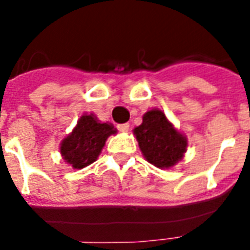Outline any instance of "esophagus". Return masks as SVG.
Returning <instances> with one entry per match:
<instances>
[{"label":"esophagus","instance_id":"esophagus-1","mask_svg":"<svg viewBox=\"0 0 250 250\" xmlns=\"http://www.w3.org/2000/svg\"><path fill=\"white\" fill-rule=\"evenodd\" d=\"M118 129L122 132H127L129 129V123H123V125H118Z\"/></svg>","mask_w":250,"mask_h":250}]
</instances>
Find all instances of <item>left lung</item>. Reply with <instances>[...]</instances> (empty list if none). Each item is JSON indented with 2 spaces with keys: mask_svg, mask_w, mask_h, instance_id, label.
Masks as SVG:
<instances>
[{
  "mask_svg": "<svg viewBox=\"0 0 250 250\" xmlns=\"http://www.w3.org/2000/svg\"><path fill=\"white\" fill-rule=\"evenodd\" d=\"M143 156L158 168H171L183 160L188 140L175 128L162 110H149L143 115V123L133 128Z\"/></svg>",
  "mask_w": 250,
  "mask_h": 250,
  "instance_id": "8db88e82",
  "label": "left lung"
}]
</instances>
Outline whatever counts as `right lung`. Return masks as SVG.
I'll return each instance as SVG.
<instances>
[{
  "instance_id": "obj_1",
  "label": "right lung",
  "mask_w": 250,
  "mask_h": 250,
  "mask_svg": "<svg viewBox=\"0 0 250 250\" xmlns=\"http://www.w3.org/2000/svg\"><path fill=\"white\" fill-rule=\"evenodd\" d=\"M111 123H102L94 114H83L61 143V156L72 168H84L97 161L110 135L117 133Z\"/></svg>"
}]
</instances>
